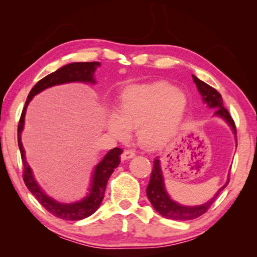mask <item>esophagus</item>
<instances>
[{
    "mask_svg": "<svg viewBox=\"0 0 257 257\" xmlns=\"http://www.w3.org/2000/svg\"><path fill=\"white\" fill-rule=\"evenodd\" d=\"M135 156H136V154L134 150H124L121 155V160L122 161L129 160V159H132V158H134Z\"/></svg>",
    "mask_w": 257,
    "mask_h": 257,
    "instance_id": "34e87169",
    "label": "esophagus"
}]
</instances>
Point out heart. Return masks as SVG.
<instances>
[{"label": "heart", "instance_id": "b5f03b06", "mask_svg": "<svg viewBox=\"0 0 257 257\" xmlns=\"http://www.w3.org/2000/svg\"><path fill=\"white\" fill-rule=\"evenodd\" d=\"M187 109V97L167 81L132 85L120 92L118 110L108 112L106 124L118 138L137 128L139 145L156 150L176 136Z\"/></svg>", "mask_w": 257, "mask_h": 257}]
</instances>
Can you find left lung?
I'll use <instances>...</instances> for the list:
<instances>
[{
	"label": "left lung",
	"mask_w": 257,
	"mask_h": 257,
	"mask_svg": "<svg viewBox=\"0 0 257 257\" xmlns=\"http://www.w3.org/2000/svg\"><path fill=\"white\" fill-rule=\"evenodd\" d=\"M192 78L196 87H198L200 95L202 96V100H203V102L210 109H215L214 117H219L223 119L228 124V127L231 128L236 143L235 124H234V121L231 118L230 113H228L224 106H223V99L220 92L216 91L213 87L209 86L206 83H204V81L200 80L198 77H195L194 75H192ZM228 177L230 176H227L226 182L216 191L215 194L213 195L210 200L204 202L203 204L183 205L178 203V202L174 201L171 196L169 195L166 189L165 178H163V172L161 169V161L159 158L157 157L154 161V170L151 172L150 181L148 187H147V196H148L151 205L154 206V209L159 213L160 215L167 217V219L177 221L193 220L203 214V213H205V211L209 209L213 202L215 201L217 195L221 193V191L226 188V185L228 183Z\"/></svg>",
	"instance_id": "8db88e82"
}]
</instances>
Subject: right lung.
Wrapping results in <instances>:
<instances>
[{
  "instance_id": "add662e5",
  "label": "right lung",
  "mask_w": 257,
  "mask_h": 257,
  "mask_svg": "<svg viewBox=\"0 0 257 257\" xmlns=\"http://www.w3.org/2000/svg\"><path fill=\"white\" fill-rule=\"evenodd\" d=\"M98 67H100L99 62H75L65 65V66L58 68L56 72L47 75L46 77L41 79L34 87H33L29 96H27L25 106L21 114L18 129V141L19 148L21 151L22 162H23L24 167L23 179L25 185L27 189L30 190V192L35 196V199L40 202L48 212L52 213L54 216L59 217V219L62 220H83L90 216L92 213H95L98 210V207L100 206L102 202L108 180L114 171V169L119 166V157L122 154V150L120 148H113L110 151H108L106 156L102 158V160L95 167L91 174L88 192H87V194L83 199L75 202H69V203L58 202L55 199H53L52 196L47 195L45 193V191L42 189L41 185L37 183L32 168L30 167L29 162L26 161L25 149L23 147V144H22V133H23L24 130L26 109L31 100L34 98V96L40 94L43 90L51 88L53 86L69 83L95 85L97 83L95 79V72Z\"/></svg>"
}]
</instances>
